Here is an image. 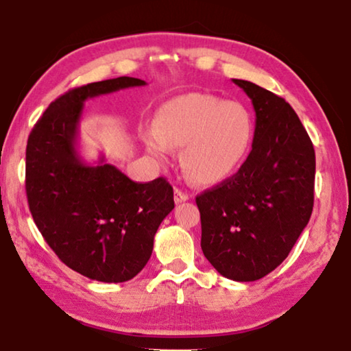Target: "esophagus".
<instances>
[{
    "mask_svg": "<svg viewBox=\"0 0 351 351\" xmlns=\"http://www.w3.org/2000/svg\"><path fill=\"white\" fill-rule=\"evenodd\" d=\"M189 199V195L184 192V190L181 189H175V203L180 204V203H184V201Z\"/></svg>",
    "mask_w": 351,
    "mask_h": 351,
    "instance_id": "1",
    "label": "esophagus"
}]
</instances>
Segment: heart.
<instances>
[{
    "instance_id": "obj_1",
    "label": "heart",
    "mask_w": 351,
    "mask_h": 351,
    "mask_svg": "<svg viewBox=\"0 0 351 351\" xmlns=\"http://www.w3.org/2000/svg\"><path fill=\"white\" fill-rule=\"evenodd\" d=\"M254 136L249 111L206 93H190L164 104L153 127L142 133L147 152L167 164L181 149V167L201 186L224 181L239 169Z\"/></svg>"
}]
</instances>
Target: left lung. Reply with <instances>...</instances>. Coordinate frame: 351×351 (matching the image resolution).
<instances>
[{"label": "left lung", "mask_w": 351, "mask_h": 351, "mask_svg": "<svg viewBox=\"0 0 351 351\" xmlns=\"http://www.w3.org/2000/svg\"><path fill=\"white\" fill-rule=\"evenodd\" d=\"M232 82L252 100V150L234 176L197 197L201 249L223 277L254 282L288 257L310 221L316 154L287 100Z\"/></svg>", "instance_id": "left-lung-1"}]
</instances>
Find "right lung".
<instances>
[{"label": "right lung", "mask_w": 351, "mask_h": 351, "mask_svg": "<svg viewBox=\"0 0 351 351\" xmlns=\"http://www.w3.org/2000/svg\"><path fill=\"white\" fill-rule=\"evenodd\" d=\"M144 85L117 77L69 90L47 106L27 139L26 195L34 221L57 257L91 280L121 283L139 274L159 224L175 207L164 178L134 182L104 156L90 165L77 152L88 99Z\"/></svg>", "instance_id": "obj_1"}]
</instances>
